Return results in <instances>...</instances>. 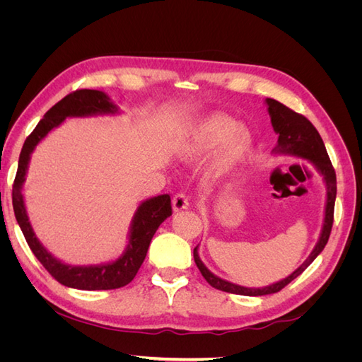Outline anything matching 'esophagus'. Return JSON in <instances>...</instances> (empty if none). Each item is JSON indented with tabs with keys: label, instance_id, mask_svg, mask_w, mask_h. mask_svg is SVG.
Masks as SVG:
<instances>
[{
	"label": "esophagus",
	"instance_id": "obj_1",
	"mask_svg": "<svg viewBox=\"0 0 362 362\" xmlns=\"http://www.w3.org/2000/svg\"><path fill=\"white\" fill-rule=\"evenodd\" d=\"M172 208L173 211H182L185 208H189V199L184 193H177L172 199Z\"/></svg>",
	"mask_w": 362,
	"mask_h": 362
}]
</instances>
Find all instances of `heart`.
I'll use <instances>...</instances> for the list:
<instances>
[{
	"instance_id": "b5f03b06",
	"label": "heart",
	"mask_w": 362,
	"mask_h": 362,
	"mask_svg": "<svg viewBox=\"0 0 362 362\" xmlns=\"http://www.w3.org/2000/svg\"><path fill=\"white\" fill-rule=\"evenodd\" d=\"M222 145L218 152L214 175L233 173L242 164L252 151V134L246 127L234 124V120L223 113H213L193 129V133L184 145V154L199 157L214 151Z\"/></svg>"
}]
</instances>
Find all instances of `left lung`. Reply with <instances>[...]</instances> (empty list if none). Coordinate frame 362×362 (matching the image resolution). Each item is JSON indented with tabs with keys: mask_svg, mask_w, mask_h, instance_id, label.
Returning a JSON list of instances; mask_svg holds the SVG:
<instances>
[{
	"mask_svg": "<svg viewBox=\"0 0 362 362\" xmlns=\"http://www.w3.org/2000/svg\"><path fill=\"white\" fill-rule=\"evenodd\" d=\"M266 104H267V112L270 116L273 131L278 134V144L272 151L273 154L293 156V157H298L302 160H308L310 163H313V166L317 169V172H319L323 177L325 185H326L325 218H323L320 237H319V240H317V243H315L314 249L311 250L308 258H306L302 264L287 278H284L275 284H270V286L262 287V288H254V287L250 288V287L237 286V284H233V282L216 276L214 273H211L206 269V266L199 258L198 246H196L193 249L194 262H196V266H198V269L201 270L202 276L206 279V282L217 290L233 293V294H242V296L272 294V293H278L279 290L288 286V284L293 279L298 278L300 273L317 258V255H319L320 252L325 249L327 240H329L332 223H334V206H335V198H337V177H335V170L332 168L329 156H327L319 131L315 129V127L305 116L293 112L291 108L278 103L276 100L266 98Z\"/></svg>",
	"mask_w": 362,
	"mask_h": 362,
	"instance_id": "8db88e82",
	"label": "left lung"
}]
</instances>
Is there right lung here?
Returning a JSON list of instances; mask_svg holds the SVG:
<instances>
[{"label": "right lung", "mask_w": 362, "mask_h": 362, "mask_svg": "<svg viewBox=\"0 0 362 362\" xmlns=\"http://www.w3.org/2000/svg\"><path fill=\"white\" fill-rule=\"evenodd\" d=\"M116 113H119L117 105L113 104L110 98L104 92L92 89L75 90L49 108L35 131L27 137L19 156L18 172L12 192L13 211L18 225L31 252L42 262V266L51 273L52 278H56L63 286L71 288L115 290L127 286L137 275L141 262H144L146 257L151 240L154 237L158 226L169 216H172L169 194H158L144 201L137 206L133 221H131L128 245L124 254L115 261L90 266H72L57 259L39 242V238L33 231L23 194L25 175L33 151L47 137L51 129L57 128L62 122H64L66 117H89Z\"/></svg>", "instance_id": "obj_1"}]
</instances>
